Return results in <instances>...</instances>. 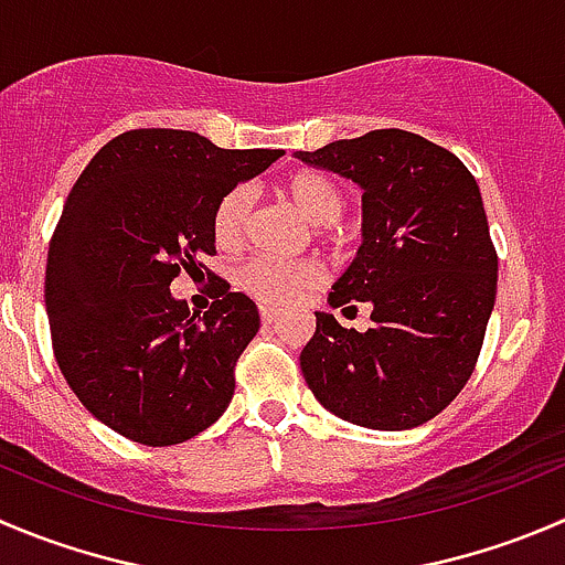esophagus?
Listing matches in <instances>:
<instances>
[{
  "label": "esophagus",
  "mask_w": 565,
  "mask_h": 565,
  "mask_svg": "<svg viewBox=\"0 0 565 565\" xmlns=\"http://www.w3.org/2000/svg\"><path fill=\"white\" fill-rule=\"evenodd\" d=\"M259 315H262V322H265V326H273V322H276V311H273V309H267V306H262V311H259Z\"/></svg>",
  "instance_id": "34e87169"
}]
</instances>
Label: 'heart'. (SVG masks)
<instances>
[{
    "label": "heart",
    "instance_id": "obj_1",
    "mask_svg": "<svg viewBox=\"0 0 565 565\" xmlns=\"http://www.w3.org/2000/svg\"><path fill=\"white\" fill-rule=\"evenodd\" d=\"M281 199L309 223H315L317 234L328 243H342L344 232L339 226V217L344 212V193L328 173L320 171H298L287 177L278 188ZM250 190L237 184L223 199L217 201L215 215H212V234L223 250H234L245 243V234L250 226ZM322 273L315 262H278L270 256L245 262L239 270V287L270 309H284L303 298L306 292L320 284Z\"/></svg>",
    "mask_w": 565,
    "mask_h": 565
}]
</instances>
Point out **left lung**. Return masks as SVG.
<instances>
[{
    "mask_svg": "<svg viewBox=\"0 0 565 565\" xmlns=\"http://www.w3.org/2000/svg\"><path fill=\"white\" fill-rule=\"evenodd\" d=\"M298 157L364 190V243L328 300L372 306L364 333L317 311L300 353L306 383L361 428H416L467 386L494 309L497 248L478 182L452 151L405 129Z\"/></svg>",
    "mask_w": 565,
    "mask_h": 565,
    "instance_id": "1",
    "label": "left lung"
}]
</instances>
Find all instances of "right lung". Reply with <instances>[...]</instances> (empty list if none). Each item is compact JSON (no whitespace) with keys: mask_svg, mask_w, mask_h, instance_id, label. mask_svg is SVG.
I'll list each match as a JSON object with an SVG mask.
<instances>
[{"mask_svg":"<svg viewBox=\"0 0 565 565\" xmlns=\"http://www.w3.org/2000/svg\"><path fill=\"white\" fill-rule=\"evenodd\" d=\"M217 149L182 129H129L79 173L49 243L52 350L79 403L146 447L182 445L228 408L234 366L259 331L256 303L215 281L204 317L171 295L215 256L223 193L281 157Z\"/></svg>","mask_w":565,"mask_h":565,"instance_id":"obj_1","label":"right lung"}]
</instances>
